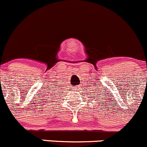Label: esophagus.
Listing matches in <instances>:
<instances>
[{
    "mask_svg": "<svg viewBox=\"0 0 147 147\" xmlns=\"http://www.w3.org/2000/svg\"><path fill=\"white\" fill-rule=\"evenodd\" d=\"M73 90H76V91H77V90H80V88H74V89H73Z\"/></svg>",
    "mask_w": 147,
    "mask_h": 147,
    "instance_id": "esophagus-1",
    "label": "esophagus"
}]
</instances>
